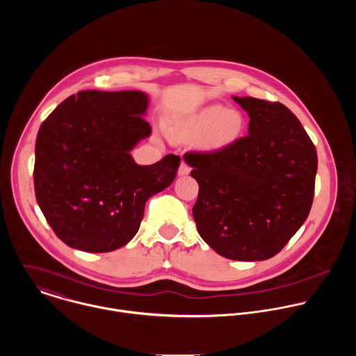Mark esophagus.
Masks as SVG:
<instances>
[{
	"instance_id": "1",
	"label": "esophagus",
	"mask_w": 356,
	"mask_h": 356,
	"mask_svg": "<svg viewBox=\"0 0 356 356\" xmlns=\"http://www.w3.org/2000/svg\"><path fill=\"white\" fill-rule=\"evenodd\" d=\"M188 173H190V166L183 161L181 165H180V168H179V176H186V175H188Z\"/></svg>"
}]
</instances>
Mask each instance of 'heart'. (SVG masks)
Wrapping results in <instances>:
<instances>
[{
	"mask_svg": "<svg viewBox=\"0 0 356 356\" xmlns=\"http://www.w3.org/2000/svg\"><path fill=\"white\" fill-rule=\"evenodd\" d=\"M243 124L239 111L227 110L222 106H210L188 118L179 135L187 140L202 136L201 143L206 149L222 150L239 139Z\"/></svg>",
	"mask_w": 356,
	"mask_h": 356,
	"instance_id": "1",
	"label": "heart"
}]
</instances>
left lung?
Returning a JSON list of instances; mask_svg holds the SVG:
<instances>
[{
	"mask_svg": "<svg viewBox=\"0 0 356 356\" xmlns=\"http://www.w3.org/2000/svg\"><path fill=\"white\" fill-rule=\"evenodd\" d=\"M234 99L250 118L249 135L222 150L184 155L198 183L193 218L218 255L265 261L309 217L317 150L286 106L253 97Z\"/></svg>",
	"mask_w": 356,
	"mask_h": 356,
	"instance_id": "1",
	"label": "left lung"
}]
</instances>
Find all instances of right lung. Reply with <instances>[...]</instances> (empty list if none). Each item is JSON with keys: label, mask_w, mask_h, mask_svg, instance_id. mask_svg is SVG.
<instances>
[{"label": "right lung", "mask_w": 356, "mask_h": 356, "mask_svg": "<svg viewBox=\"0 0 356 356\" xmlns=\"http://www.w3.org/2000/svg\"><path fill=\"white\" fill-rule=\"evenodd\" d=\"M140 91L84 90L67 97L40 125L35 143L38 204L69 246L111 252L138 232L149 197L176 177L180 158L139 166L129 150L152 128Z\"/></svg>", "instance_id": "obj_1"}]
</instances>
